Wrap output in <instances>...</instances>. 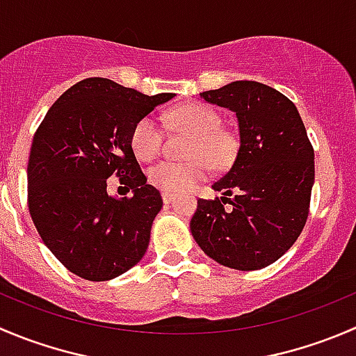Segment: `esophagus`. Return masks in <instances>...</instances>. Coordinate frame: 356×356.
Returning <instances> with one entry per match:
<instances>
[{"mask_svg":"<svg viewBox=\"0 0 356 356\" xmlns=\"http://www.w3.org/2000/svg\"><path fill=\"white\" fill-rule=\"evenodd\" d=\"M161 198H163V202L167 203V205H168V203H172V202H174V196H172V195H168V193H161Z\"/></svg>","mask_w":356,"mask_h":356,"instance_id":"1","label":"esophagus"}]
</instances>
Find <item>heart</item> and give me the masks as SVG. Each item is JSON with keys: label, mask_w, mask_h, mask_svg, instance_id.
<instances>
[{"label": "heart", "mask_w": 356, "mask_h": 356, "mask_svg": "<svg viewBox=\"0 0 356 356\" xmlns=\"http://www.w3.org/2000/svg\"><path fill=\"white\" fill-rule=\"evenodd\" d=\"M167 123L174 130L191 136L186 147L189 161H160L149 168V182L160 191L181 195L205 179V163L212 170H224L233 163L238 139L231 130L220 125V116L213 108L202 102H188L172 109L167 115ZM130 144L139 160L151 161L163 146V130L153 116H143L134 125Z\"/></svg>", "instance_id": "1"}]
</instances>
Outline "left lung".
<instances>
[{"instance_id": "8db88e82", "label": "left lung", "mask_w": 356, "mask_h": 356, "mask_svg": "<svg viewBox=\"0 0 356 356\" xmlns=\"http://www.w3.org/2000/svg\"><path fill=\"white\" fill-rule=\"evenodd\" d=\"M200 97L236 115L240 147L212 186L222 196L198 200L189 224L193 238L219 264L261 270L278 261L305 227L315 151L294 102L271 86L233 81Z\"/></svg>"}]
</instances>
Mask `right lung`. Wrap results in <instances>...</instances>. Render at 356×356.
Here are the masks:
<instances>
[{
  "label": "right lung",
  "instance_id": "add662e5",
  "mask_svg": "<svg viewBox=\"0 0 356 356\" xmlns=\"http://www.w3.org/2000/svg\"><path fill=\"white\" fill-rule=\"evenodd\" d=\"M174 94L144 95L106 78H86L60 95L34 134L27 202L43 243L71 273L90 282L120 277L144 257L161 210L130 144L137 120ZM115 173L134 195L115 199Z\"/></svg>",
  "mask_w": 356,
  "mask_h": 356
}]
</instances>
